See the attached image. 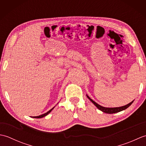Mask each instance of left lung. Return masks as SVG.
<instances>
[{
    "label": "left lung",
    "instance_id": "left-lung-1",
    "mask_svg": "<svg viewBox=\"0 0 146 146\" xmlns=\"http://www.w3.org/2000/svg\"><path fill=\"white\" fill-rule=\"evenodd\" d=\"M87 97L88 98V99H90V100L93 104H94L96 107H97L99 110H100L101 111H103V112L105 113H117V112H119L120 111H122L123 110H125L126 108H127L130 105H131L132 103L133 102H131V103H129V104L124 105V106H122V107H115V108H106V107H104L101 106V105H98V104L96 103L95 102H94L93 100L90 98L87 95Z\"/></svg>",
    "mask_w": 146,
    "mask_h": 146
}]
</instances>
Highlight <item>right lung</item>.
Listing matches in <instances>:
<instances>
[{
	"label": "right lung",
	"instance_id": "1",
	"mask_svg": "<svg viewBox=\"0 0 146 146\" xmlns=\"http://www.w3.org/2000/svg\"><path fill=\"white\" fill-rule=\"evenodd\" d=\"M53 109V108H51V109L50 110H49L48 112H46V113H44V114H42V115H39V116H37V117H33V118H42V117H45L46 115H47L49 113H50L51 111V110Z\"/></svg>",
	"mask_w": 146,
	"mask_h": 146
}]
</instances>
